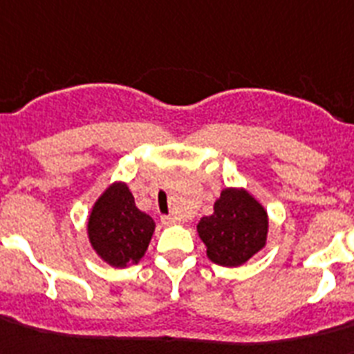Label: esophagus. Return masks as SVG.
<instances>
[{
  "label": "esophagus",
  "mask_w": 354,
  "mask_h": 354,
  "mask_svg": "<svg viewBox=\"0 0 354 354\" xmlns=\"http://www.w3.org/2000/svg\"><path fill=\"white\" fill-rule=\"evenodd\" d=\"M160 221H162V224H166V226H171V224L177 223V218L170 217V215H168V217H162Z\"/></svg>",
  "instance_id": "34e87169"
}]
</instances>
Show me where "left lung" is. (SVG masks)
Here are the masks:
<instances>
[{
  "label": "left lung",
  "mask_w": 354,
  "mask_h": 354,
  "mask_svg": "<svg viewBox=\"0 0 354 354\" xmlns=\"http://www.w3.org/2000/svg\"><path fill=\"white\" fill-rule=\"evenodd\" d=\"M268 209L246 188L227 186L213 204V213L197 224L198 239L212 262L224 268L246 264L268 244Z\"/></svg>",
  "instance_id": "obj_1"
}]
</instances>
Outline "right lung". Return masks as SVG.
Masks as SVG:
<instances>
[{
  "label": "right lung",
  "mask_w": 354,
  "mask_h": 354,
  "mask_svg": "<svg viewBox=\"0 0 354 354\" xmlns=\"http://www.w3.org/2000/svg\"><path fill=\"white\" fill-rule=\"evenodd\" d=\"M156 223L136 206L127 183L115 180L99 195L86 221L90 246L112 268H128L145 257Z\"/></svg>",
  "instance_id": "right-lung-1"
}]
</instances>
